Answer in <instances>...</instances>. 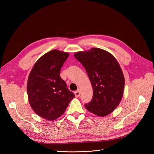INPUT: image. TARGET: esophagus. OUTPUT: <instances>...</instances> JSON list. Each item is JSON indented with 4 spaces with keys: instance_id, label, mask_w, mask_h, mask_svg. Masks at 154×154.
<instances>
[{
    "instance_id": "esophagus-1",
    "label": "esophagus",
    "mask_w": 154,
    "mask_h": 154,
    "mask_svg": "<svg viewBox=\"0 0 154 154\" xmlns=\"http://www.w3.org/2000/svg\"><path fill=\"white\" fill-rule=\"evenodd\" d=\"M74 93H75V95L76 97H80V91L79 90L75 91Z\"/></svg>"
}]
</instances>
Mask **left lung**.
<instances>
[{
	"label": "left lung",
	"instance_id": "left-lung-1",
	"mask_svg": "<svg viewBox=\"0 0 154 154\" xmlns=\"http://www.w3.org/2000/svg\"><path fill=\"white\" fill-rule=\"evenodd\" d=\"M74 56L85 69L93 85V99L85 106L99 116L113 112L122 100L124 88V77L116 58L96 48L78 51Z\"/></svg>",
	"mask_w": 154,
	"mask_h": 154
}]
</instances>
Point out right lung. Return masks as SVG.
<instances>
[{
    "label": "right lung",
    "mask_w": 154,
    "mask_h": 154,
    "mask_svg": "<svg viewBox=\"0 0 154 154\" xmlns=\"http://www.w3.org/2000/svg\"><path fill=\"white\" fill-rule=\"evenodd\" d=\"M69 55L67 52L57 50L48 51L35 62L29 75V103L34 112L43 119H57L75 97L60 77L61 68Z\"/></svg>",
    "instance_id": "add662e5"
}]
</instances>
